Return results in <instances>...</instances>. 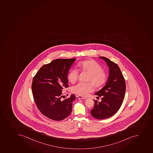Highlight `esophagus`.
I'll return each instance as SVG.
<instances>
[{
    "label": "esophagus",
    "mask_w": 153,
    "mask_h": 153,
    "mask_svg": "<svg viewBox=\"0 0 153 153\" xmlns=\"http://www.w3.org/2000/svg\"><path fill=\"white\" fill-rule=\"evenodd\" d=\"M77 97H78V98L79 99H87V98H85V97H83L82 96H77Z\"/></svg>",
    "instance_id": "obj_1"
}]
</instances>
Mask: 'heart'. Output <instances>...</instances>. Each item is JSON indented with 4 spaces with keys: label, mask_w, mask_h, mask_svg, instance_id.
I'll return each mask as SVG.
<instances>
[{
    "label": "heart",
    "mask_w": 153,
    "mask_h": 153,
    "mask_svg": "<svg viewBox=\"0 0 153 153\" xmlns=\"http://www.w3.org/2000/svg\"><path fill=\"white\" fill-rule=\"evenodd\" d=\"M78 67L80 70L89 74L88 82H91L96 87H101L107 80V74L102 70L101 66L93 60H86L79 63ZM79 71L77 69H71L69 71L68 78L71 83L77 80ZM94 86L91 83L80 82L71 88L73 93L82 96H86L94 91Z\"/></svg>",
    "instance_id": "b5f03b06"
}]
</instances>
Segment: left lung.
I'll use <instances>...</instances> for the list:
<instances>
[{
    "mask_svg": "<svg viewBox=\"0 0 153 153\" xmlns=\"http://www.w3.org/2000/svg\"><path fill=\"white\" fill-rule=\"evenodd\" d=\"M99 58L107 63L109 74L105 86L95 94L102 97L101 102L94 100V106L90 113L95 119L103 120L114 115L120 108L126 93V85L118 65L107 58Z\"/></svg>",
    "mask_w": 153,
    "mask_h": 153,
    "instance_id": "obj_1",
    "label": "left lung"
}]
</instances>
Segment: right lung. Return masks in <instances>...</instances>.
I'll list each match as a JSON object with an SVG mask.
<instances>
[{"label": "right lung", "mask_w": 153, "mask_h": 153, "mask_svg": "<svg viewBox=\"0 0 153 153\" xmlns=\"http://www.w3.org/2000/svg\"><path fill=\"white\" fill-rule=\"evenodd\" d=\"M76 59H58L42 66L33 79L32 89L37 108L46 117L63 120L70 114L76 97L62 100V91L68 87V74Z\"/></svg>", "instance_id": "right-lung-1"}]
</instances>
